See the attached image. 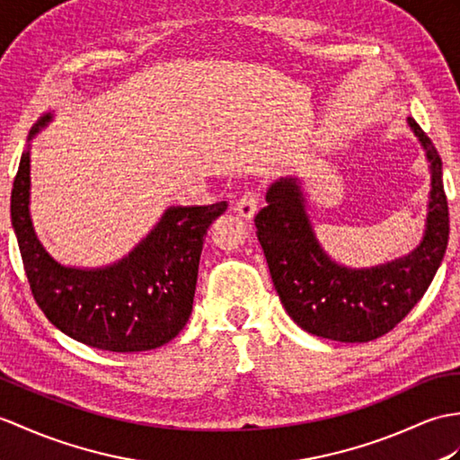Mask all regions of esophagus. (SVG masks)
Listing matches in <instances>:
<instances>
[{
	"label": "esophagus",
	"mask_w": 460,
	"mask_h": 460,
	"mask_svg": "<svg viewBox=\"0 0 460 460\" xmlns=\"http://www.w3.org/2000/svg\"><path fill=\"white\" fill-rule=\"evenodd\" d=\"M233 209L237 211L243 219H252L256 209H259V196H256L254 191H244V194L234 201Z\"/></svg>",
	"instance_id": "34e87169"
}]
</instances>
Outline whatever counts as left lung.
Listing matches in <instances>:
<instances>
[{
  "instance_id": "1",
  "label": "left lung",
  "mask_w": 460,
  "mask_h": 460,
  "mask_svg": "<svg viewBox=\"0 0 460 460\" xmlns=\"http://www.w3.org/2000/svg\"><path fill=\"white\" fill-rule=\"evenodd\" d=\"M431 168L429 211L418 249L372 269H347L317 243L297 178H280L266 191L269 206L254 217L256 237L288 315L304 331L341 343L386 335L411 312L439 269L448 241L443 163L431 138L411 117Z\"/></svg>"
}]
</instances>
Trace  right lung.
<instances>
[{"instance_id": "obj_1", "label": "right lung", "mask_w": 460, "mask_h": 460, "mask_svg": "<svg viewBox=\"0 0 460 460\" xmlns=\"http://www.w3.org/2000/svg\"><path fill=\"white\" fill-rule=\"evenodd\" d=\"M52 119L33 125V138ZM31 158L23 153L12 190V223L35 302L49 322L80 343L138 352L163 347L188 323L204 237L227 201L170 208L119 262L105 269L62 266L37 239L29 213Z\"/></svg>"}]
</instances>
